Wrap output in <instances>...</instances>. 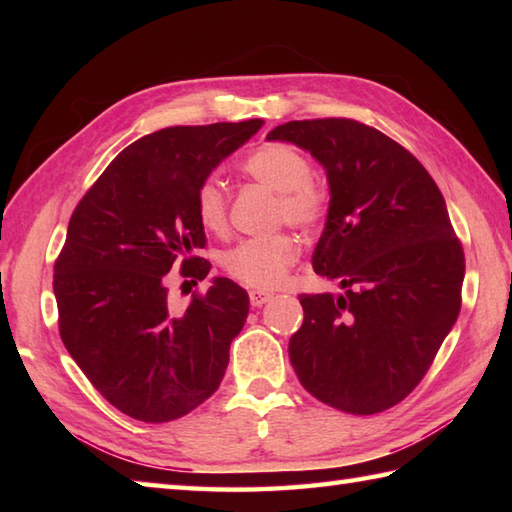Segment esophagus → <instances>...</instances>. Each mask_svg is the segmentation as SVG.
Segmentation results:
<instances>
[{"mask_svg": "<svg viewBox=\"0 0 512 512\" xmlns=\"http://www.w3.org/2000/svg\"><path fill=\"white\" fill-rule=\"evenodd\" d=\"M248 299H250V306H253V308H262L264 303L273 299V295H270V292H266V290H250Z\"/></svg>", "mask_w": 512, "mask_h": 512, "instance_id": "1", "label": "esophagus"}]
</instances>
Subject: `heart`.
<instances>
[{
	"instance_id": "heart-1",
	"label": "heart",
	"mask_w": 512,
	"mask_h": 512,
	"mask_svg": "<svg viewBox=\"0 0 512 512\" xmlns=\"http://www.w3.org/2000/svg\"><path fill=\"white\" fill-rule=\"evenodd\" d=\"M248 178L277 193V222L301 231L319 226L328 211V191L310 176V162L297 147L264 143L242 162ZM226 195L215 178H206L195 193V213L204 228L226 226ZM297 242L288 233L242 239L222 253V266L235 281L250 288H275L297 259Z\"/></svg>"
}]
</instances>
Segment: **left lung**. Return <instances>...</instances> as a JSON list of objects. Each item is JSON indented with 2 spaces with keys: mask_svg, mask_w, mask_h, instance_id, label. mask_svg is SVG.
Instances as JSON below:
<instances>
[{
  "mask_svg": "<svg viewBox=\"0 0 512 512\" xmlns=\"http://www.w3.org/2000/svg\"><path fill=\"white\" fill-rule=\"evenodd\" d=\"M292 143L328 176L330 206L312 268L341 295H299L288 354L325 405L372 416L407 398L458 321L464 253L438 184L396 140L350 118L290 121Z\"/></svg>",
  "mask_w": 512,
  "mask_h": 512,
  "instance_id": "1",
  "label": "left lung"
}]
</instances>
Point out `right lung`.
Listing matches in <instances>:
<instances>
[{
    "label": "right lung",
    "mask_w": 512,
    "mask_h": 512,
    "mask_svg": "<svg viewBox=\"0 0 512 512\" xmlns=\"http://www.w3.org/2000/svg\"><path fill=\"white\" fill-rule=\"evenodd\" d=\"M264 125L167 127L118 154L76 206L54 264L65 350L101 396L143 422L187 416L220 387L248 295L213 277L184 312L171 310L165 277L204 279L195 193L211 171Z\"/></svg>",
    "instance_id": "right-lung-1"
}]
</instances>
